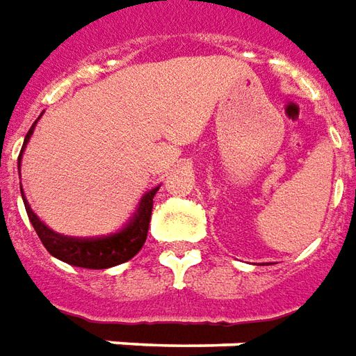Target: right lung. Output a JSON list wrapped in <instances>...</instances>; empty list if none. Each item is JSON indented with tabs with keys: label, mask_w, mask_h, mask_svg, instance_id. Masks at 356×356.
I'll return each mask as SVG.
<instances>
[{
	"label": "right lung",
	"mask_w": 356,
	"mask_h": 356,
	"mask_svg": "<svg viewBox=\"0 0 356 356\" xmlns=\"http://www.w3.org/2000/svg\"><path fill=\"white\" fill-rule=\"evenodd\" d=\"M40 117H38V120H40ZM38 120L26 134L24 143H22V151L26 147V143L30 142ZM21 157H19V166H21ZM157 190L159 186L143 193L142 199L138 201V205L134 209V213L128 216V220L118 230L111 232L107 236H97V238H69V236H61L57 232L49 230L32 211V207L29 205L24 195H22V201H24L30 222L34 226L38 238L42 239V243L49 251V254H53L55 259H59L63 263L72 264V266L103 270V268H111V266L130 261L134 254L142 249L145 238H147V230H149L153 197H155Z\"/></svg>",
	"instance_id": "obj_1"
}]
</instances>
